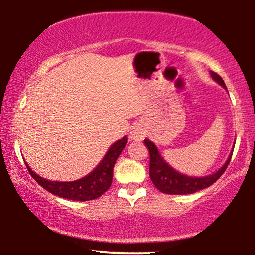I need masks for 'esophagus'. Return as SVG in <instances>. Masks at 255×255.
<instances>
[{
  "instance_id": "obj_1",
  "label": "esophagus",
  "mask_w": 255,
  "mask_h": 255,
  "mask_svg": "<svg viewBox=\"0 0 255 255\" xmlns=\"http://www.w3.org/2000/svg\"><path fill=\"white\" fill-rule=\"evenodd\" d=\"M144 137H145V130H144L142 126L137 125L132 128V130H130V138H132L133 140L140 142V140L144 139Z\"/></svg>"
}]
</instances>
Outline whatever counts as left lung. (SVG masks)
Segmentation results:
<instances>
[{"instance_id":"1","label":"left lung","mask_w":255,"mask_h":255,"mask_svg":"<svg viewBox=\"0 0 255 255\" xmlns=\"http://www.w3.org/2000/svg\"><path fill=\"white\" fill-rule=\"evenodd\" d=\"M211 76H212L213 80H216L218 84H221L223 87H226L225 81H223L222 78H221L218 74L211 71ZM144 144H145V146L148 148L149 155H150L149 176H150L151 181H153V184L155 185V187L159 191L168 195L194 194V192L200 191V190H204L206 189V187L211 186V185L215 184V182L222 176V174L225 173L228 164H230L231 158H232V155H230V158L226 161L225 165H223L217 173L212 174V175L205 177H191L182 175V174L174 170L171 166H169L168 164L163 160V158H161L160 154H159L156 146L154 145L150 140L145 139L144 140Z\"/></svg>"}]
</instances>
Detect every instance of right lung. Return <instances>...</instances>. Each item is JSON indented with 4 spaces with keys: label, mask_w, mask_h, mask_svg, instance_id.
Wrapping results in <instances>:
<instances>
[{
    "label": "right lung",
    "mask_w": 255,
    "mask_h": 255,
    "mask_svg": "<svg viewBox=\"0 0 255 255\" xmlns=\"http://www.w3.org/2000/svg\"><path fill=\"white\" fill-rule=\"evenodd\" d=\"M127 140V137H123L122 139L111 145V148L109 149L99 166L91 174L82 177V179L76 180V181H50V180L43 179V177L37 175L34 171L30 170L28 165L27 169L33 179L50 194L56 195L59 197H64V199L74 200V201H89V200L97 199L110 189L112 184L113 166H115V163L120 156L121 151L125 149Z\"/></svg>",
    "instance_id": "right-lung-1"
}]
</instances>
